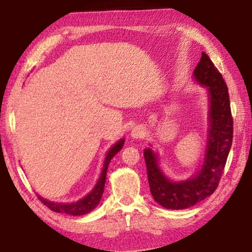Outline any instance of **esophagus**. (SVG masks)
<instances>
[{
  "label": "esophagus",
  "mask_w": 252,
  "mask_h": 252,
  "mask_svg": "<svg viewBox=\"0 0 252 252\" xmlns=\"http://www.w3.org/2000/svg\"><path fill=\"white\" fill-rule=\"evenodd\" d=\"M145 135V128L143 126H136L131 131V137L133 139H140Z\"/></svg>",
  "instance_id": "esophagus-1"
}]
</instances>
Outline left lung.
<instances>
[{
	"mask_svg": "<svg viewBox=\"0 0 252 252\" xmlns=\"http://www.w3.org/2000/svg\"><path fill=\"white\" fill-rule=\"evenodd\" d=\"M193 77L207 89L210 101L209 138L202 169L189 180L173 182L160 169L157 154L151 149L144 151L151 193L165 209H188L211 196L219 184L233 142L228 87L207 54L202 53Z\"/></svg>",
	"mask_w": 252,
	"mask_h": 252,
	"instance_id": "1",
	"label": "left lung"
}]
</instances>
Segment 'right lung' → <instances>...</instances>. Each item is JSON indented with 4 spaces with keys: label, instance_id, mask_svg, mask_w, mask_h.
<instances>
[{
    "label": "right lung",
    "instance_id": "obj_1",
    "mask_svg": "<svg viewBox=\"0 0 252 252\" xmlns=\"http://www.w3.org/2000/svg\"><path fill=\"white\" fill-rule=\"evenodd\" d=\"M123 144H124V139H121L108 151V153H107L106 156L105 162H103V169L101 172V175H100L98 180V183L95 184L94 189L87 194L86 197H84L83 199L71 204H61V203L49 202V200L43 199L42 197L40 196H38V198L41 200L43 205H46L49 210L54 211V212L65 213V214H70V216H83V214L90 213L93 209H95L96 205L100 203V200H101L103 188H105V182H106L107 168H108V165L110 160L113 159V157L115 156L121 149H122Z\"/></svg>",
    "mask_w": 252,
    "mask_h": 252
}]
</instances>
